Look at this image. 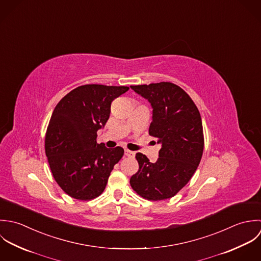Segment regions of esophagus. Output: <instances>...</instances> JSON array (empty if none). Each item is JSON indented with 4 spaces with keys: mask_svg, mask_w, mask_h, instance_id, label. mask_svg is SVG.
Here are the masks:
<instances>
[{
    "mask_svg": "<svg viewBox=\"0 0 261 261\" xmlns=\"http://www.w3.org/2000/svg\"><path fill=\"white\" fill-rule=\"evenodd\" d=\"M125 155L128 157H134L135 156V152L134 151H130L128 149H125Z\"/></svg>",
    "mask_w": 261,
    "mask_h": 261,
    "instance_id": "esophagus-1",
    "label": "esophagus"
}]
</instances>
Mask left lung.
Instances as JSON below:
<instances>
[{"mask_svg": "<svg viewBox=\"0 0 261 261\" xmlns=\"http://www.w3.org/2000/svg\"><path fill=\"white\" fill-rule=\"evenodd\" d=\"M130 88L151 105L149 135L161 145L155 163L136 153L139 169L131 176L130 185L144 199H169L189 182L203 155L200 112L191 97L174 84L162 82Z\"/></svg>", "mask_w": 261, "mask_h": 261, "instance_id": "left-lung-1", "label": "left lung"}]
</instances>
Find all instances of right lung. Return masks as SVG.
<instances>
[{"label":"right lung","instance_id":"add662e5","mask_svg":"<svg viewBox=\"0 0 261 261\" xmlns=\"http://www.w3.org/2000/svg\"><path fill=\"white\" fill-rule=\"evenodd\" d=\"M128 87L85 85L56 105L45 136V153L58 186L71 198L88 201L104 192L114 165L124 154L120 146L97 143L114 99Z\"/></svg>","mask_w":261,"mask_h":261}]
</instances>
